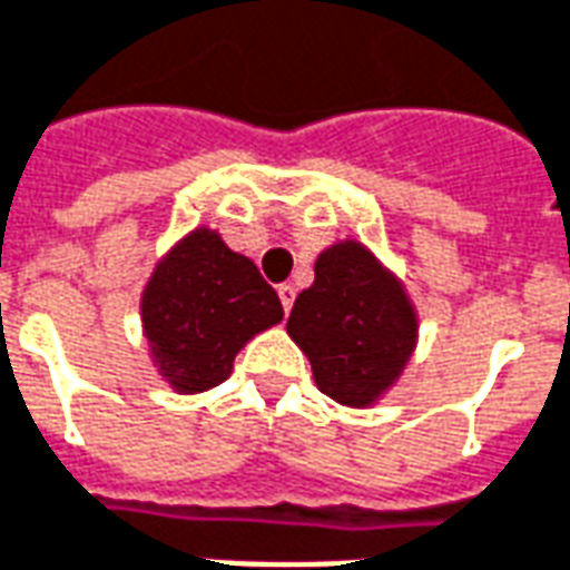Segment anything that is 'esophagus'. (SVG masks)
Instances as JSON below:
<instances>
[{
    "mask_svg": "<svg viewBox=\"0 0 570 570\" xmlns=\"http://www.w3.org/2000/svg\"><path fill=\"white\" fill-rule=\"evenodd\" d=\"M294 297H297V288H294V285H279V301H282V306H285V312H291V306H294Z\"/></svg>",
    "mask_w": 570,
    "mask_h": 570,
    "instance_id": "obj_1",
    "label": "esophagus"
}]
</instances>
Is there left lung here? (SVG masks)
<instances>
[{"mask_svg": "<svg viewBox=\"0 0 570 570\" xmlns=\"http://www.w3.org/2000/svg\"><path fill=\"white\" fill-rule=\"evenodd\" d=\"M421 318L402 279L361 239H336L315 261V282L288 315V336L309 357L321 393L372 409L417 348Z\"/></svg>", "mask_w": 570, "mask_h": 570, "instance_id": "8db88e82", "label": "left lung"}]
</instances>
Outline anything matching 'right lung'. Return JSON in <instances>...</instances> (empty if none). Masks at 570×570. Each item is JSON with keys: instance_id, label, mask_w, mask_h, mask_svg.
Instances as JSON below:
<instances>
[{"instance_id": "add662e5", "label": "right lung", "mask_w": 570, "mask_h": 570, "mask_svg": "<svg viewBox=\"0 0 570 570\" xmlns=\"http://www.w3.org/2000/svg\"><path fill=\"white\" fill-rule=\"evenodd\" d=\"M279 294L255 261L222 234L198 225L170 246L140 294V327L149 361L170 391L191 396L219 387L234 357L282 321Z\"/></svg>"}]
</instances>
